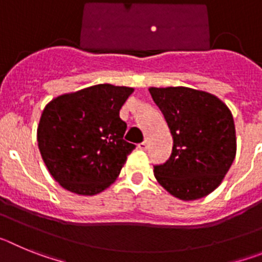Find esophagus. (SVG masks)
<instances>
[{"label": "esophagus", "instance_id": "1", "mask_svg": "<svg viewBox=\"0 0 262 262\" xmlns=\"http://www.w3.org/2000/svg\"><path fill=\"white\" fill-rule=\"evenodd\" d=\"M138 148H139V149H142V151H145V149H147V148H148V142H147V140H144V142L140 143V144L138 145Z\"/></svg>", "mask_w": 262, "mask_h": 262}]
</instances>
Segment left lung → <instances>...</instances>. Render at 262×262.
<instances>
[{
	"mask_svg": "<svg viewBox=\"0 0 262 262\" xmlns=\"http://www.w3.org/2000/svg\"><path fill=\"white\" fill-rule=\"evenodd\" d=\"M173 136L172 155L154 166L159 184L182 201L214 191L236 155L230 108L215 96L185 86L151 88Z\"/></svg>",
	"mask_w": 262,
	"mask_h": 262,
	"instance_id": "1",
	"label": "left lung"
}]
</instances>
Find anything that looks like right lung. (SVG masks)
Here are the masks:
<instances>
[{
	"instance_id": "right-lung-1",
	"label": "right lung",
	"mask_w": 262,
	"mask_h": 262,
	"mask_svg": "<svg viewBox=\"0 0 262 262\" xmlns=\"http://www.w3.org/2000/svg\"><path fill=\"white\" fill-rule=\"evenodd\" d=\"M133 88L99 84L52 99L41 113L38 145L55 181L80 195H94L119 176L135 144L123 139L119 110Z\"/></svg>"
}]
</instances>
